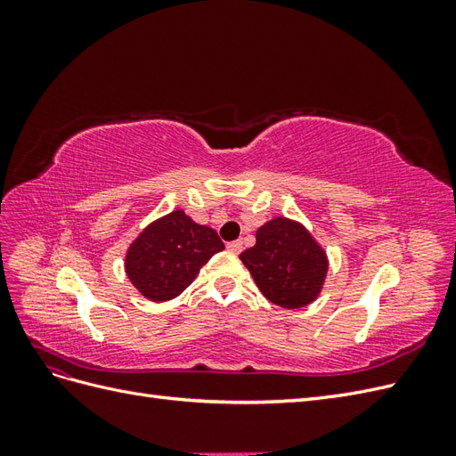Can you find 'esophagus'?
<instances>
[{
	"label": "esophagus",
	"instance_id": "1",
	"mask_svg": "<svg viewBox=\"0 0 456 456\" xmlns=\"http://www.w3.org/2000/svg\"><path fill=\"white\" fill-rule=\"evenodd\" d=\"M228 251L233 253V255H240L243 251V241L241 240H236V241H230L228 245Z\"/></svg>",
	"mask_w": 456,
	"mask_h": 456
}]
</instances>
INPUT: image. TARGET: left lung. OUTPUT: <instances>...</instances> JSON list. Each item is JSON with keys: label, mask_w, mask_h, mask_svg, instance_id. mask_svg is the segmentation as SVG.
Here are the masks:
<instances>
[{"label": "left lung", "mask_w": 456, "mask_h": 456, "mask_svg": "<svg viewBox=\"0 0 456 456\" xmlns=\"http://www.w3.org/2000/svg\"><path fill=\"white\" fill-rule=\"evenodd\" d=\"M260 293L273 305L305 308L322 293L329 260L297 220L275 216L256 230V243L240 255Z\"/></svg>", "instance_id": "left-lung-1"}]
</instances>
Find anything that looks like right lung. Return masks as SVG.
Here are the masks:
<instances>
[{"label":"right lung","mask_w":456,"mask_h":456,"mask_svg":"<svg viewBox=\"0 0 456 456\" xmlns=\"http://www.w3.org/2000/svg\"><path fill=\"white\" fill-rule=\"evenodd\" d=\"M224 243L218 233L194 223L183 209L148 224L126 255V272L141 295L165 302L181 295L196 280L201 266Z\"/></svg>","instance_id":"right-lung-1"}]
</instances>
